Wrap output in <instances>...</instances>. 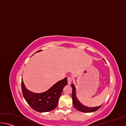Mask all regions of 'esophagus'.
<instances>
[{
	"label": "esophagus",
	"mask_w": 126,
	"mask_h": 126,
	"mask_svg": "<svg viewBox=\"0 0 126 126\" xmlns=\"http://www.w3.org/2000/svg\"><path fill=\"white\" fill-rule=\"evenodd\" d=\"M67 80H68V84H72V78L71 77H68Z\"/></svg>",
	"instance_id": "34e87169"
}]
</instances>
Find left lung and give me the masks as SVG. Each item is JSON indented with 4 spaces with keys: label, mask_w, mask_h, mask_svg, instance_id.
I'll list each match as a JSON object with an SVG mask.
<instances>
[{
    "label": "left lung",
    "mask_w": 126,
    "mask_h": 126,
    "mask_svg": "<svg viewBox=\"0 0 126 126\" xmlns=\"http://www.w3.org/2000/svg\"><path fill=\"white\" fill-rule=\"evenodd\" d=\"M71 86L72 87V101H73V106L77 110L82 112L90 113L96 111V110H98L99 108H101V107L102 105L98 107H88L84 106L83 105L82 103H80V102L78 101L77 98L76 89L74 84H71Z\"/></svg>",
    "instance_id": "8db88e82"
}]
</instances>
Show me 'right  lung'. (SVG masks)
I'll list each match as a JSON object with an SVG mask.
<instances>
[{
    "mask_svg": "<svg viewBox=\"0 0 126 126\" xmlns=\"http://www.w3.org/2000/svg\"><path fill=\"white\" fill-rule=\"evenodd\" d=\"M40 51H37L35 53ZM67 84L66 77L57 82L44 92L36 93L28 90L22 79V93L25 100L32 109L41 113L49 112L57 107L63 88Z\"/></svg>",
    "mask_w": 126,
    "mask_h": 126,
    "instance_id": "right-lung-1",
    "label": "right lung"
}]
</instances>
